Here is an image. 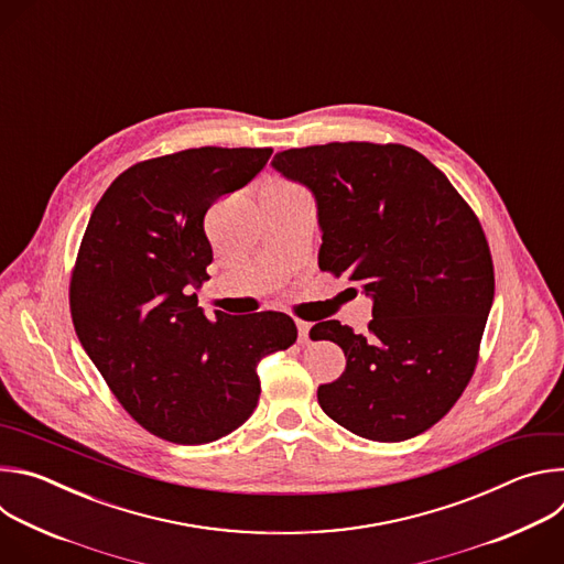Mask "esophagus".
I'll list each match as a JSON object with an SVG mask.
<instances>
[{
	"mask_svg": "<svg viewBox=\"0 0 564 564\" xmlns=\"http://www.w3.org/2000/svg\"><path fill=\"white\" fill-rule=\"evenodd\" d=\"M310 328H312V324H307V321H296V330H299V341L301 344H305L307 341V335H310Z\"/></svg>",
	"mask_w": 564,
	"mask_h": 564,
	"instance_id": "1",
	"label": "esophagus"
}]
</instances>
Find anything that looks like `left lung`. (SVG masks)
<instances>
[{
    "label": "left lung",
    "mask_w": 564,
    "mask_h": 564,
    "mask_svg": "<svg viewBox=\"0 0 564 564\" xmlns=\"http://www.w3.org/2000/svg\"><path fill=\"white\" fill-rule=\"evenodd\" d=\"M272 167L316 200L318 268L372 299L368 335L335 318L310 330L346 355L344 375L316 390L321 409L375 442L424 433L464 392L494 303V261L477 216L404 144L288 149Z\"/></svg>",
    "instance_id": "obj_1"
}]
</instances>
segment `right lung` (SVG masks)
Returning <instances> with one entry per match:
<instances>
[{
    "label": "right lung",
    "instance_id": "1",
    "mask_svg": "<svg viewBox=\"0 0 564 564\" xmlns=\"http://www.w3.org/2000/svg\"><path fill=\"white\" fill-rule=\"evenodd\" d=\"M272 149L200 147L122 172L96 205L70 276V316L124 411L176 444H207L254 413L257 366L296 341L283 312L207 318V209L246 187Z\"/></svg>",
    "mask_w": 564,
    "mask_h": 564
}]
</instances>
